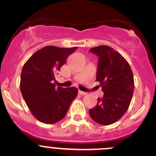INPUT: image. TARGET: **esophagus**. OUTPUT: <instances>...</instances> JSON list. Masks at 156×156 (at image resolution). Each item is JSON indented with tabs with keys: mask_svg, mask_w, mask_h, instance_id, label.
Returning <instances> with one entry per match:
<instances>
[{
	"mask_svg": "<svg viewBox=\"0 0 156 156\" xmlns=\"http://www.w3.org/2000/svg\"><path fill=\"white\" fill-rule=\"evenodd\" d=\"M79 94L80 95H86L87 93L86 92H83V91H81V90H79Z\"/></svg>",
	"mask_w": 156,
	"mask_h": 156,
	"instance_id": "34e87169",
	"label": "esophagus"
}]
</instances>
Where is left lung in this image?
<instances>
[{
  "label": "left lung",
  "mask_w": 156,
  "mask_h": 156,
  "mask_svg": "<svg viewBox=\"0 0 156 156\" xmlns=\"http://www.w3.org/2000/svg\"><path fill=\"white\" fill-rule=\"evenodd\" d=\"M90 51L99 58L96 80L104 95L89 113L94 121L107 126L122 118L129 108L134 90L133 72L126 59L111 47L101 45Z\"/></svg>",
  "instance_id": "left-lung-1"
}]
</instances>
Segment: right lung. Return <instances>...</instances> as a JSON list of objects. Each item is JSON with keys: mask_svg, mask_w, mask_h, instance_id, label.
I'll use <instances>...</instances> for the list:
<instances>
[{"mask_svg": "<svg viewBox=\"0 0 156 156\" xmlns=\"http://www.w3.org/2000/svg\"><path fill=\"white\" fill-rule=\"evenodd\" d=\"M77 47L46 46L23 66L20 90L31 113L40 122L53 124L62 119L78 94L76 87H55V75Z\"/></svg>", "mask_w": 156, "mask_h": 156, "instance_id": "obj_1", "label": "right lung"}]
</instances>
